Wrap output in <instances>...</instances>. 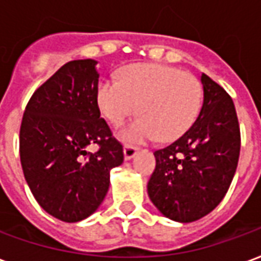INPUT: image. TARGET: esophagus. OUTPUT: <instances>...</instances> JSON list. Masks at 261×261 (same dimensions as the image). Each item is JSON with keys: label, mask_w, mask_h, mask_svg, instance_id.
<instances>
[{"label": "esophagus", "mask_w": 261, "mask_h": 261, "mask_svg": "<svg viewBox=\"0 0 261 261\" xmlns=\"http://www.w3.org/2000/svg\"><path fill=\"white\" fill-rule=\"evenodd\" d=\"M136 153H138V149L136 147H133V146H125L123 147V157H125V160H130L133 159L135 155H136Z\"/></svg>", "instance_id": "esophagus-1"}]
</instances>
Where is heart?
<instances>
[{"instance_id": "heart-1", "label": "heart", "mask_w": 261, "mask_h": 261, "mask_svg": "<svg viewBox=\"0 0 261 261\" xmlns=\"http://www.w3.org/2000/svg\"><path fill=\"white\" fill-rule=\"evenodd\" d=\"M98 110L119 125L138 110L140 117L118 136L126 143L168 142L191 128L200 111L203 89L192 73L163 64H132L119 72V81L102 79L96 91Z\"/></svg>"}]
</instances>
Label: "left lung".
I'll return each mask as SVG.
<instances>
[{
  "label": "left lung",
  "mask_w": 261,
  "mask_h": 261,
  "mask_svg": "<svg viewBox=\"0 0 261 261\" xmlns=\"http://www.w3.org/2000/svg\"><path fill=\"white\" fill-rule=\"evenodd\" d=\"M201 85L203 106L195 123L174 143L154 151L155 170L147 184L154 206L178 222L196 221L220 204L241 151L232 98L204 73Z\"/></svg>",
  "instance_id": "left-lung-1"
}]
</instances>
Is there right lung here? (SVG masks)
Returning a JSON list of instances; mask_svg holds the SVG:
<instances>
[{
	"mask_svg": "<svg viewBox=\"0 0 261 261\" xmlns=\"http://www.w3.org/2000/svg\"><path fill=\"white\" fill-rule=\"evenodd\" d=\"M97 61H70L34 91L24 110L19 153L24 179L50 216L77 222L100 207L123 149L100 118ZM100 149L89 153V144Z\"/></svg>",
	"mask_w": 261,
	"mask_h": 261,
	"instance_id": "add662e5",
	"label": "right lung"
}]
</instances>
